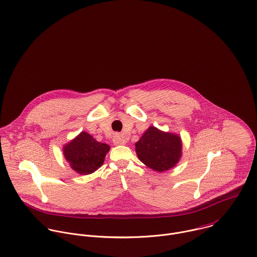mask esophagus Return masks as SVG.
Segmentation results:
<instances>
[{
    "instance_id": "34e87169",
    "label": "esophagus",
    "mask_w": 257,
    "mask_h": 257,
    "mask_svg": "<svg viewBox=\"0 0 257 257\" xmlns=\"http://www.w3.org/2000/svg\"><path fill=\"white\" fill-rule=\"evenodd\" d=\"M113 143L115 145H124L126 143V140L124 139V137L120 134H115L114 138H113Z\"/></svg>"
}]
</instances>
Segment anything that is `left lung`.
I'll return each mask as SVG.
<instances>
[{
	"instance_id": "1",
	"label": "left lung",
	"mask_w": 257,
	"mask_h": 257,
	"mask_svg": "<svg viewBox=\"0 0 257 257\" xmlns=\"http://www.w3.org/2000/svg\"><path fill=\"white\" fill-rule=\"evenodd\" d=\"M135 146L140 161L159 172L174 167L181 157L180 137L155 127H149Z\"/></svg>"
}]
</instances>
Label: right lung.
I'll return each mask as SVG.
<instances>
[{
  "label": "right lung",
  "mask_w": 257,
  "mask_h": 257,
  "mask_svg": "<svg viewBox=\"0 0 257 257\" xmlns=\"http://www.w3.org/2000/svg\"><path fill=\"white\" fill-rule=\"evenodd\" d=\"M109 149V145L96 141L87 132H82L64 147V155L75 171L91 174L103 164Z\"/></svg>",
  "instance_id": "1"
}]
</instances>
